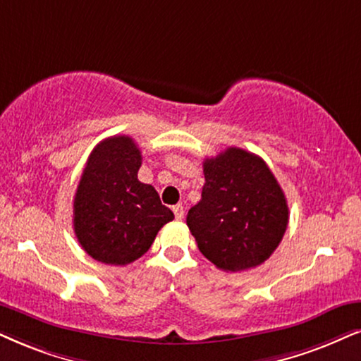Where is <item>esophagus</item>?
Instances as JSON below:
<instances>
[{
	"mask_svg": "<svg viewBox=\"0 0 361 361\" xmlns=\"http://www.w3.org/2000/svg\"><path fill=\"white\" fill-rule=\"evenodd\" d=\"M173 213H175L176 220H181V218L185 216V208H183V204H176V207H173Z\"/></svg>",
	"mask_w": 361,
	"mask_h": 361,
	"instance_id": "esophagus-1",
	"label": "esophagus"
}]
</instances>
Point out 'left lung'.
<instances>
[{
    "mask_svg": "<svg viewBox=\"0 0 361 361\" xmlns=\"http://www.w3.org/2000/svg\"><path fill=\"white\" fill-rule=\"evenodd\" d=\"M202 200L186 216L200 252L223 271L267 262L288 226V204L262 158L226 148L203 161Z\"/></svg>",
    "mask_w": 361,
    "mask_h": 361,
    "instance_id": "left-lung-1",
    "label": "left lung"
}]
</instances>
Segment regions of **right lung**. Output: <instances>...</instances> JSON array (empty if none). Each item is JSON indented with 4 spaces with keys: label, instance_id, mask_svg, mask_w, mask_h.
<instances>
[{
    "label": "right lung",
    "instance_id": "obj_1",
    "mask_svg": "<svg viewBox=\"0 0 361 361\" xmlns=\"http://www.w3.org/2000/svg\"><path fill=\"white\" fill-rule=\"evenodd\" d=\"M140 166V148L125 135L102 141L90 154L73 202V226L85 252L98 262L133 263L175 218L157 190L138 180Z\"/></svg>",
    "mask_w": 361,
    "mask_h": 361
}]
</instances>
